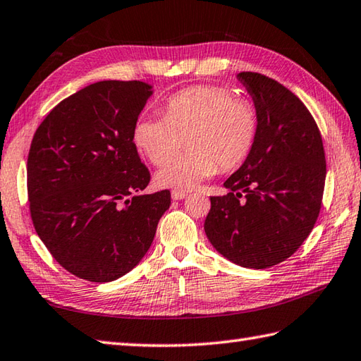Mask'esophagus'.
<instances>
[{
	"instance_id": "34e87169",
	"label": "esophagus",
	"mask_w": 361,
	"mask_h": 361,
	"mask_svg": "<svg viewBox=\"0 0 361 361\" xmlns=\"http://www.w3.org/2000/svg\"><path fill=\"white\" fill-rule=\"evenodd\" d=\"M171 195L173 200H183V199H186L188 192H185V190H172Z\"/></svg>"
}]
</instances>
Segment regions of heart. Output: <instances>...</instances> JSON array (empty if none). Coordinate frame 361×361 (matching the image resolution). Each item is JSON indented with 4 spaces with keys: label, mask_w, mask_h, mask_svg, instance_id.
<instances>
[{
    "label": "heart",
    "mask_w": 361,
    "mask_h": 361,
    "mask_svg": "<svg viewBox=\"0 0 361 361\" xmlns=\"http://www.w3.org/2000/svg\"><path fill=\"white\" fill-rule=\"evenodd\" d=\"M255 104L219 86H194L176 92L166 103V117L140 116L134 123V144L159 166L180 150H189L162 166L154 180L164 189L192 190L219 169L241 166L255 145Z\"/></svg>",
    "instance_id": "1"
}]
</instances>
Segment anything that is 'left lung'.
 <instances>
[{"instance_id": "1", "label": "left lung", "mask_w": 361, "mask_h": 361, "mask_svg": "<svg viewBox=\"0 0 361 361\" xmlns=\"http://www.w3.org/2000/svg\"><path fill=\"white\" fill-rule=\"evenodd\" d=\"M236 78L258 112V134L243 166L211 197L204 233L231 263L266 269L299 249L319 216L326 154L314 118L298 97L264 75Z\"/></svg>"}]
</instances>
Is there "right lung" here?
<instances>
[{"instance_id":"add662e5","label":"right lung","mask_w":361,"mask_h":361,"mask_svg":"<svg viewBox=\"0 0 361 361\" xmlns=\"http://www.w3.org/2000/svg\"><path fill=\"white\" fill-rule=\"evenodd\" d=\"M153 95L142 81H98L54 106L27 157L34 228L53 258L76 277L106 283L150 249L171 192L140 194L150 172L133 142Z\"/></svg>"}]
</instances>
